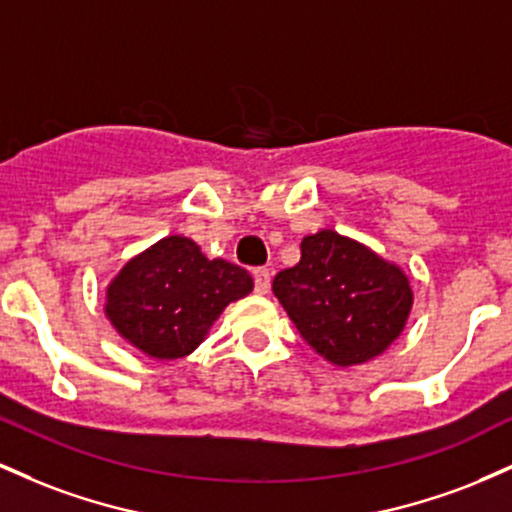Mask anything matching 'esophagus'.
I'll list each match as a JSON object with an SVG mask.
<instances>
[{
  "label": "esophagus",
  "mask_w": 512,
  "mask_h": 512,
  "mask_svg": "<svg viewBox=\"0 0 512 512\" xmlns=\"http://www.w3.org/2000/svg\"><path fill=\"white\" fill-rule=\"evenodd\" d=\"M269 286H272V274H269V269H255V291L260 293V296H267Z\"/></svg>",
  "instance_id": "esophagus-1"
}]
</instances>
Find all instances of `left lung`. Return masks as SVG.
I'll return each mask as SVG.
<instances>
[{"label":"left lung","mask_w":512,"mask_h":512,"mask_svg":"<svg viewBox=\"0 0 512 512\" xmlns=\"http://www.w3.org/2000/svg\"><path fill=\"white\" fill-rule=\"evenodd\" d=\"M272 291L305 342L339 368L383 354L414 303L399 264L332 228L303 238L301 262L276 274Z\"/></svg>","instance_id":"1"}]
</instances>
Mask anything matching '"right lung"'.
Returning a JSON list of instances; mask_svg holds the SVG:
<instances>
[{
  "instance_id": "obj_1",
  "label": "right lung",
  "mask_w": 512,
  "mask_h": 512,
  "mask_svg": "<svg viewBox=\"0 0 512 512\" xmlns=\"http://www.w3.org/2000/svg\"><path fill=\"white\" fill-rule=\"evenodd\" d=\"M238 264L209 260L192 238L168 236L132 257L105 291V317L156 361L197 349L228 303L252 291Z\"/></svg>"
}]
</instances>
